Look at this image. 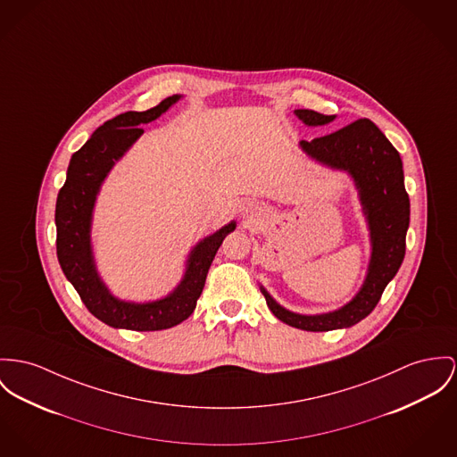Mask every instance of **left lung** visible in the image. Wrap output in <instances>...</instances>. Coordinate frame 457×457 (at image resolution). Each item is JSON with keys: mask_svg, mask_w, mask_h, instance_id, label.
<instances>
[{"mask_svg": "<svg viewBox=\"0 0 457 457\" xmlns=\"http://www.w3.org/2000/svg\"><path fill=\"white\" fill-rule=\"evenodd\" d=\"M295 114L310 127L327 125L336 118L312 109H295ZM301 147L316 162L346 170L353 177L370 229L372 255L367 278L346 306L323 315L292 313L281 308L262 287L261 292L271 313L290 327L308 332L346 328L372 313L405 255L411 202L403 184L402 160L386 136L367 118L312 142L301 141Z\"/></svg>", "mask_w": 457, "mask_h": 457, "instance_id": "1", "label": "left lung"}]
</instances>
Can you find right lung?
<instances>
[{
  "label": "right lung",
  "instance_id": "1",
  "mask_svg": "<svg viewBox=\"0 0 457 457\" xmlns=\"http://www.w3.org/2000/svg\"><path fill=\"white\" fill-rule=\"evenodd\" d=\"M172 96L147 111H129L105 121L92 137L71 156L68 177L59 191L55 205L57 257L59 264L79 294L87 310L114 328L163 330L184 321L196 308L205 287L212 261L237 222H229L195 246L187 257L184 278L176 290L153 303H125L111 295L94 262L90 245L92 212L99 187L112 165L142 136L139 125L149 123L176 104Z\"/></svg>",
  "mask_w": 457,
  "mask_h": 457
}]
</instances>
